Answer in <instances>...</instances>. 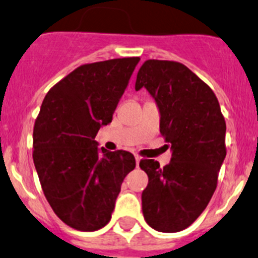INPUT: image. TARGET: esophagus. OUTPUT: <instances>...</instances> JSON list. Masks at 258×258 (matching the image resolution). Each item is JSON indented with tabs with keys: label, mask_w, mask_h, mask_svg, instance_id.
<instances>
[{
	"label": "esophagus",
	"mask_w": 258,
	"mask_h": 258,
	"mask_svg": "<svg viewBox=\"0 0 258 258\" xmlns=\"http://www.w3.org/2000/svg\"><path fill=\"white\" fill-rule=\"evenodd\" d=\"M134 156H135V161H137V166H138V165H139V161L142 160V156L138 155V154H135Z\"/></svg>",
	"instance_id": "34e87169"
}]
</instances>
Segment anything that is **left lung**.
<instances>
[{"instance_id":"1","label":"left lung","mask_w":258,"mask_h":258,"mask_svg":"<svg viewBox=\"0 0 258 258\" xmlns=\"http://www.w3.org/2000/svg\"><path fill=\"white\" fill-rule=\"evenodd\" d=\"M143 87L158 104L160 133L172 150L164 168L153 159L140 160L149 177L143 215L154 230L177 232L200 216L216 190L226 123L212 89L182 63L145 60L135 82V89Z\"/></svg>"}]
</instances>
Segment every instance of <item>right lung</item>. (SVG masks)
<instances>
[{"label": "right lung", "mask_w": 258, "mask_h": 258, "mask_svg": "<svg viewBox=\"0 0 258 258\" xmlns=\"http://www.w3.org/2000/svg\"><path fill=\"white\" fill-rule=\"evenodd\" d=\"M139 57L79 66L48 90L33 128V163L44 196L68 226L95 231L110 221L126 175L135 168L125 150H98Z\"/></svg>", "instance_id": "obj_1"}]
</instances>
